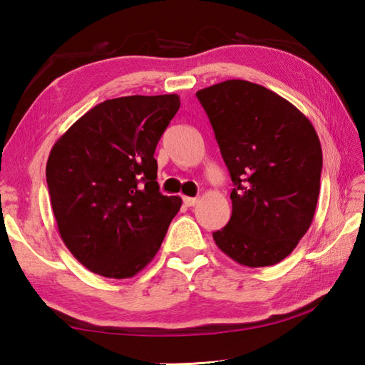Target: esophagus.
Listing matches in <instances>:
<instances>
[{
	"instance_id": "esophagus-1",
	"label": "esophagus",
	"mask_w": 365,
	"mask_h": 365,
	"mask_svg": "<svg viewBox=\"0 0 365 365\" xmlns=\"http://www.w3.org/2000/svg\"><path fill=\"white\" fill-rule=\"evenodd\" d=\"M183 204L187 205V207H195V205L199 204V199H197V197H188V196H185V197H183Z\"/></svg>"
}]
</instances>
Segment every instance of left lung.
<instances>
[{
	"label": "left lung",
	"mask_w": 365,
	"mask_h": 365,
	"mask_svg": "<svg viewBox=\"0 0 365 365\" xmlns=\"http://www.w3.org/2000/svg\"><path fill=\"white\" fill-rule=\"evenodd\" d=\"M235 188L232 216L213 240L240 265L284 260L311 227L322 145L314 125L276 92L227 80L196 92Z\"/></svg>",
	"instance_id": "1"
}]
</instances>
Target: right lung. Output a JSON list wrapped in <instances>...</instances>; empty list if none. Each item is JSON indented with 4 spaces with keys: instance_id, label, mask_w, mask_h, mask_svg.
<instances>
[{
    "instance_id": "obj_1",
    "label": "right lung",
    "mask_w": 365,
    "mask_h": 365,
    "mask_svg": "<svg viewBox=\"0 0 365 365\" xmlns=\"http://www.w3.org/2000/svg\"><path fill=\"white\" fill-rule=\"evenodd\" d=\"M178 108L177 94L105 100L51 147L46 183L59 235L92 273L138 274L180 210V197L160 192L153 158Z\"/></svg>"
}]
</instances>
